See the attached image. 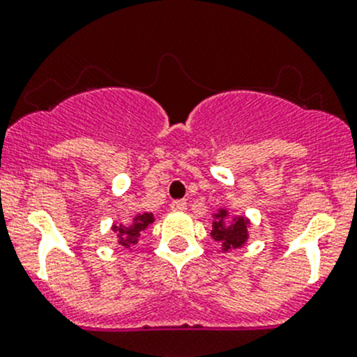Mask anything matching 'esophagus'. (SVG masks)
<instances>
[{
    "mask_svg": "<svg viewBox=\"0 0 357 357\" xmlns=\"http://www.w3.org/2000/svg\"><path fill=\"white\" fill-rule=\"evenodd\" d=\"M171 208H172V211H185L186 202L185 200H172L171 202Z\"/></svg>",
    "mask_w": 357,
    "mask_h": 357,
    "instance_id": "34e87169",
    "label": "esophagus"
}]
</instances>
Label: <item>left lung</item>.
Segmentation results:
<instances>
[{"mask_svg": "<svg viewBox=\"0 0 357 357\" xmlns=\"http://www.w3.org/2000/svg\"><path fill=\"white\" fill-rule=\"evenodd\" d=\"M215 221L212 222V238L215 242L222 243V250L229 248H238L247 242L248 238V219L245 218H233L231 222H225L228 218V211L221 208L218 214H214Z\"/></svg>", "mask_w": 357, "mask_h": 357, "instance_id": "8db88e82", "label": "left lung"}]
</instances>
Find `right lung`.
I'll return each instance as SVG.
<instances>
[{"instance_id": "right-lung-1", "label": "right lung", "mask_w": 357, "mask_h": 357, "mask_svg": "<svg viewBox=\"0 0 357 357\" xmlns=\"http://www.w3.org/2000/svg\"><path fill=\"white\" fill-rule=\"evenodd\" d=\"M153 222V214L150 212H143V214H138L135 219H132L131 225H119L114 226V231L117 233L119 245L129 248L135 243H138L139 236H142V231H145L146 226Z\"/></svg>"}]
</instances>
